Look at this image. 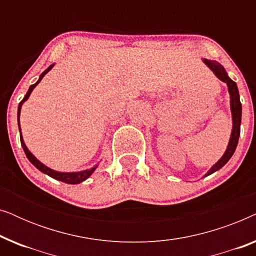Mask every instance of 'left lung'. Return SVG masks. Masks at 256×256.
Here are the masks:
<instances>
[{"label":"left lung","mask_w":256,"mask_h":256,"mask_svg":"<svg viewBox=\"0 0 256 256\" xmlns=\"http://www.w3.org/2000/svg\"><path fill=\"white\" fill-rule=\"evenodd\" d=\"M202 62H204L205 65H208V68H210V70L214 73L216 78L220 79L224 82H226L227 87H228V93L230 98V112H232V121H233L232 132H230V142H228V146H227L226 152L222 156V158H220L218 162H216L214 166L208 171V174H205V177H206L208 176V174L218 171L219 169H222V168L228 162L230 157L233 156L234 152H236L238 141H239V136H240L241 110H242V108H241L240 96H239V90H238L236 84L230 78L228 74H227V72L225 71V68H224V66L216 60L202 59Z\"/></svg>","instance_id":"8db88e82"}]
</instances>
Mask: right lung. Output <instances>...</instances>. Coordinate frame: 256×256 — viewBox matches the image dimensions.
Returning a JSON list of instances; mask_svg holds the SVG:
<instances>
[{
    "mask_svg": "<svg viewBox=\"0 0 256 256\" xmlns=\"http://www.w3.org/2000/svg\"><path fill=\"white\" fill-rule=\"evenodd\" d=\"M54 64L50 65L46 70H45V71H44L43 73H42V74L40 76V79L37 80V82H36V84H34V85H31V86L29 87V90H28V92H26V96L23 98V100L20 101V104H18V110H17V122H18V128H20V144H22V146H23V150H24V152H26V157H28V160H29L30 162L32 163L34 166H36L38 170L42 171V172H44L45 174H48V176H50V177H52V178H54V180H60V182H62V183H66V184H79V183H82V182L86 180L87 178H88V177L90 176V174H92L94 172V170L96 169V166H93V168H90V169H87V170L78 171V172H60V171L52 170V169H50V168H48L46 166H44V164L42 163L40 160H38L36 158V157H34V156L32 155V154H31V152H29V149L26 148V143H24V141H23L22 132H20V108H22V104H23L24 101H26L28 99H29L30 94H31V92H32V90H34V87H36V86L38 85V84L40 82V80L43 79V76H44L45 74H46V73H48V71H50V70H51L52 68H54Z\"/></svg>",
    "mask_w": 256,
    "mask_h": 256,
    "instance_id": "obj_1",
    "label": "right lung"
}]
</instances>
